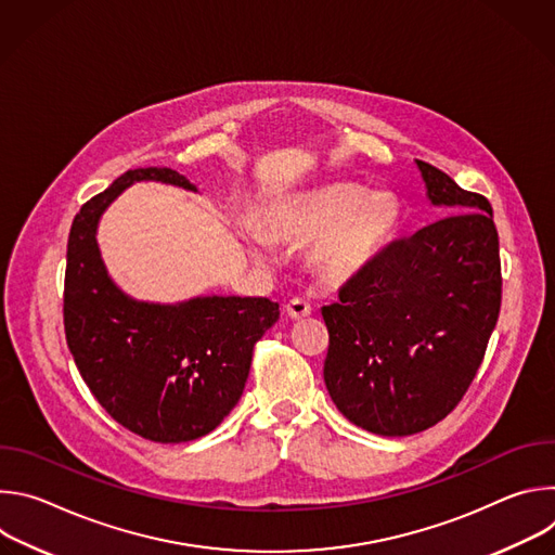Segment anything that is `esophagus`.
Listing matches in <instances>:
<instances>
[{
  "mask_svg": "<svg viewBox=\"0 0 555 555\" xmlns=\"http://www.w3.org/2000/svg\"><path fill=\"white\" fill-rule=\"evenodd\" d=\"M285 313L292 321H302V319H307V315H311V305L300 298H294L285 305Z\"/></svg>",
  "mask_w": 555,
  "mask_h": 555,
  "instance_id": "34e87169",
  "label": "esophagus"
}]
</instances>
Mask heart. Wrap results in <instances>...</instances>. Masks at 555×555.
<instances>
[{
	"label": "heart",
	"mask_w": 555,
	"mask_h": 555,
	"mask_svg": "<svg viewBox=\"0 0 555 555\" xmlns=\"http://www.w3.org/2000/svg\"><path fill=\"white\" fill-rule=\"evenodd\" d=\"M402 202L388 191L369 193L334 182L274 202L263 230L248 225L240 240L248 257L263 261L270 242L307 248V268L321 285L343 287L362 276L402 228Z\"/></svg>",
	"instance_id": "1"
}]
</instances>
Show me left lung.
Returning a JSON list of instances; mask_svg holds the SVG:
<instances>
[{"label":"left lung","mask_w":555,"mask_h":555,"mask_svg":"<svg viewBox=\"0 0 555 555\" xmlns=\"http://www.w3.org/2000/svg\"><path fill=\"white\" fill-rule=\"evenodd\" d=\"M415 165L428 202L452 215L388 246L323 307L332 400L382 437L422 433L461 402L501 311L490 202L424 160Z\"/></svg>","instance_id":"1"}]
</instances>
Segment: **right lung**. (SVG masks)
Returning a JSON list of instances; mask_svg holds the SVG:
<instances>
[{"mask_svg": "<svg viewBox=\"0 0 555 555\" xmlns=\"http://www.w3.org/2000/svg\"><path fill=\"white\" fill-rule=\"evenodd\" d=\"M135 182L199 193L178 171L149 167L122 173L83 204L67 240L65 338L78 373L120 426L157 443H182L215 430L240 402L255 343L281 311L268 298L153 302L118 287L96 234L103 212Z\"/></svg>", "mask_w": 555, "mask_h": 555, "instance_id": "right-lung-1", "label": "right lung"}]
</instances>
